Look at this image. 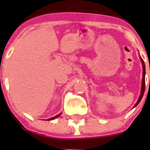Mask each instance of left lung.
Returning <instances> with one entry per match:
<instances>
[{
    "instance_id": "left-lung-1",
    "label": "left lung",
    "mask_w": 150,
    "mask_h": 150,
    "mask_svg": "<svg viewBox=\"0 0 150 150\" xmlns=\"http://www.w3.org/2000/svg\"><path fill=\"white\" fill-rule=\"evenodd\" d=\"M140 61H141V63H142V65H143V79H142V86H141V91H140V97H139L138 98V100L137 101V103L135 104L134 107H135L137 105V104L140 103V101L141 100V99H142L143 98V95H144V90H145V74H146V69H145V64H144V60H143L142 59H141V57L140 56Z\"/></svg>"
}]
</instances>
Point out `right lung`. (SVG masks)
<instances>
[{"mask_svg": "<svg viewBox=\"0 0 150 150\" xmlns=\"http://www.w3.org/2000/svg\"><path fill=\"white\" fill-rule=\"evenodd\" d=\"M62 114V113H59V114H58V115H56V116H54V117H52V118H50V119H48V121H50V120H55V119H56V118H58L59 117V116H60V115Z\"/></svg>", "mask_w": 150, "mask_h": 150, "instance_id": "1", "label": "right lung"}]
</instances>
